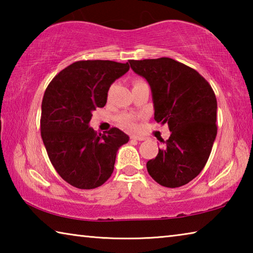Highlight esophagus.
<instances>
[{
  "label": "esophagus",
  "instance_id": "1",
  "mask_svg": "<svg viewBox=\"0 0 253 253\" xmlns=\"http://www.w3.org/2000/svg\"><path fill=\"white\" fill-rule=\"evenodd\" d=\"M130 139H134V140H145V137L144 136H139V135H131L130 136Z\"/></svg>",
  "mask_w": 253,
  "mask_h": 253
}]
</instances>
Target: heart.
I'll list each match as a JSON object with an SVG mask.
<instances>
[{"label":"heart","mask_w":253,"mask_h":253,"mask_svg":"<svg viewBox=\"0 0 253 253\" xmlns=\"http://www.w3.org/2000/svg\"><path fill=\"white\" fill-rule=\"evenodd\" d=\"M140 83H143V81L137 80V81H135L134 85L137 84H140ZM111 90H113V88H109L108 97H110V95H111ZM117 122L121 124L124 128H127V129H135L136 128V116H134V115H131V114L122 113L121 115H118Z\"/></svg>","instance_id":"1"}]
</instances>
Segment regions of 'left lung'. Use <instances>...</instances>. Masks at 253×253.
Returning a JSON list of instances; mask_svg holds the SVG:
<instances>
[{
  "mask_svg": "<svg viewBox=\"0 0 253 253\" xmlns=\"http://www.w3.org/2000/svg\"><path fill=\"white\" fill-rule=\"evenodd\" d=\"M131 69L151 85L154 119L168 124L169 138L146 164L154 181L179 187L201 173L216 137V98L193 68L170 58L130 60Z\"/></svg>",
  "mask_w": 253,
  "mask_h": 253,
  "instance_id": "1",
  "label": "left lung"
}]
</instances>
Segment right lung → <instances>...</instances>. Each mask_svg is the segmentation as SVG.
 Here are the masks:
<instances>
[{
	"mask_svg": "<svg viewBox=\"0 0 253 253\" xmlns=\"http://www.w3.org/2000/svg\"><path fill=\"white\" fill-rule=\"evenodd\" d=\"M128 70V62L81 60L60 71L45 89L41 137L51 164L72 186L102 185L114 172L118 148L129 140L116 127L99 135L89 127L92 111L106 105L110 84Z\"/></svg>",
	"mask_w": 253,
	"mask_h": 253,
	"instance_id": "1",
	"label": "right lung"
}]
</instances>
